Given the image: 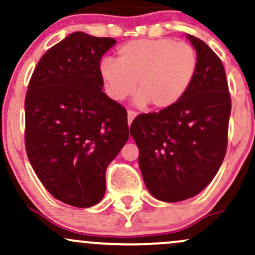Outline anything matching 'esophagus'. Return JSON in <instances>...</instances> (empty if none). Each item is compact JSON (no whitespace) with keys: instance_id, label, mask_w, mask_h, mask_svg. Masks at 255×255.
<instances>
[{"instance_id":"34e87169","label":"esophagus","mask_w":255,"mask_h":255,"mask_svg":"<svg viewBox=\"0 0 255 255\" xmlns=\"http://www.w3.org/2000/svg\"><path fill=\"white\" fill-rule=\"evenodd\" d=\"M136 115H137L136 111H134V110H128V124L130 125L131 121H133L134 118H135Z\"/></svg>"}]
</instances>
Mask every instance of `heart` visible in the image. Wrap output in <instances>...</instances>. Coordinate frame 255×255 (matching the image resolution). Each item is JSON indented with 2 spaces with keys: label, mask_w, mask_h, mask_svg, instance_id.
<instances>
[{
  "label": "heart",
  "mask_w": 255,
  "mask_h": 255,
  "mask_svg": "<svg viewBox=\"0 0 255 255\" xmlns=\"http://www.w3.org/2000/svg\"><path fill=\"white\" fill-rule=\"evenodd\" d=\"M198 52L192 44L174 38L136 39L120 46L118 58L107 57L99 73L107 95L122 101L135 87L137 107L168 109L182 99L198 72Z\"/></svg>",
  "instance_id": "heart-1"
}]
</instances>
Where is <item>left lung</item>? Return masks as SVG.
<instances>
[{
    "label": "left lung",
    "mask_w": 255,
    "mask_h": 255,
    "mask_svg": "<svg viewBox=\"0 0 255 255\" xmlns=\"http://www.w3.org/2000/svg\"><path fill=\"white\" fill-rule=\"evenodd\" d=\"M198 52V72L186 96L168 109L140 114L130 125L147 189L175 203L200 193L217 174L228 145L231 101L221 58L187 34Z\"/></svg>",
    "instance_id": "1"
}]
</instances>
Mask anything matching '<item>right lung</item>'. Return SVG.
Returning <instances> with one entry per match:
<instances>
[{"instance_id": "obj_1", "label": "right lung", "mask_w": 255, "mask_h": 255, "mask_svg": "<svg viewBox=\"0 0 255 255\" xmlns=\"http://www.w3.org/2000/svg\"><path fill=\"white\" fill-rule=\"evenodd\" d=\"M113 38L74 32L38 62L25 98V146L54 198L90 207L105 193V170L127 142V111L103 92L102 56Z\"/></svg>"}]
</instances>
